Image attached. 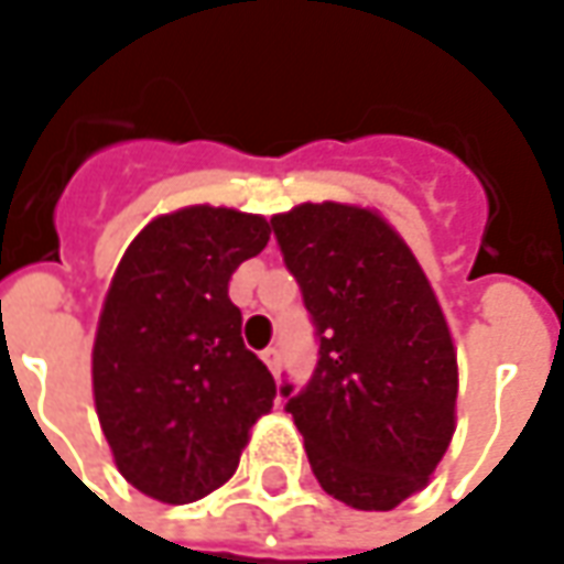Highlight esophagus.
I'll use <instances>...</instances> for the list:
<instances>
[{"label": "esophagus", "mask_w": 564, "mask_h": 564, "mask_svg": "<svg viewBox=\"0 0 564 564\" xmlns=\"http://www.w3.org/2000/svg\"><path fill=\"white\" fill-rule=\"evenodd\" d=\"M262 361L268 364V370H271V373H278V370H281V348L268 346L265 351H262Z\"/></svg>", "instance_id": "1"}]
</instances>
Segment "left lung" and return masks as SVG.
Listing matches in <instances>:
<instances>
[{"label":"left lung","mask_w":564,"mask_h":564,"mask_svg":"<svg viewBox=\"0 0 564 564\" xmlns=\"http://www.w3.org/2000/svg\"><path fill=\"white\" fill-rule=\"evenodd\" d=\"M271 228L321 343L308 386H281L314 478L346 507L394 509L454 438L457 351L442 305L373 209L302 203Z\"/></svg>","instance_id":"1"}]
</instances>
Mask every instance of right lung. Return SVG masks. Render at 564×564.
<instances>
[{
  "mask_svg": "<svg viewBox=\"0 0 564 564\" xmlns=\"http://www.w3.org/2000/svg\"><path fill=\"white\" fill-rule=\"evenodd\" d=\"M271 225L225 206L156 216L122 252L91 348V392L122 478L160 503L221 488L274 377L240 336L231 274Z\"/></svg>",
  "mask_w": 564,
  "mask_h": 564,
  "instance_id": "obj_1",
  "label": "right lung"
}]
</instances>
